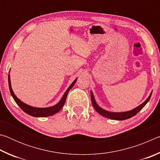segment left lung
<instances>
[{"label": "left lung", "mask_w": 160, "mask_h": 160, "mask_svg": "<svg viewBox=\"0 0 160 160\" xmlns=\"http://www.w3.org/2000/svg\"><path fill=\"white\" fill-rule=\"evenodd\" d=\"M152 93V91L151 92L150 95H149L147 99H146L144 102L142 103V104L139 105V106L135 107L133 109L127 111V112H109V111H107L104 109H102V107H100L96 102V100L94 99L92 91V90L90 91L91 100H92V105L94 108V109H95L97 112L99 113V114L104 116V117H106L107 118L113 119V120H118V121L126 120V119L131 118L132 116H134L135 114H137V113H138L145 106L146 104L149 102V100H150L151 97Z\"/></svg>", "instance_id": "left-lung-1"}]
</instances>
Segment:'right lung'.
Segmentation results:
<instances>
[{
  "label": "right lung",
  "instance_id": "right-lung-1",
  "mask_svg": "<svg viewBox=\"0 0 160 160\" xmlns=\"http://www.w3.org/2000/svg\"><path fill=\"white\" fill-rule=\"evenodd\" d=\"M78 78H76L73 82L71 83L68 88L67 89L66 91L65 92V93L63 94V97H61V99L60 101H59L57 104L53 105V106L51 107H43V108H39V107H34L30 106V105H28L24 103L23 102H22L20 99H18L17 97L13 92L12 87H11V82H10V72H9V75H8V85H9V89H10V94L12 97V98L14 99L15 102L17 103V104L20 107L22 110L24 112H25L28 114L32 116H34V117H47V116H52L55 113H58L59 111H60L62 108H63V105L65 104V102H66V97L68 95V93L70 91V89H71L72 87L74 86V85L76 82Z\"/></svg>",
  "mask_w": 160,
  "mask_h": 160
}]
</instances>
